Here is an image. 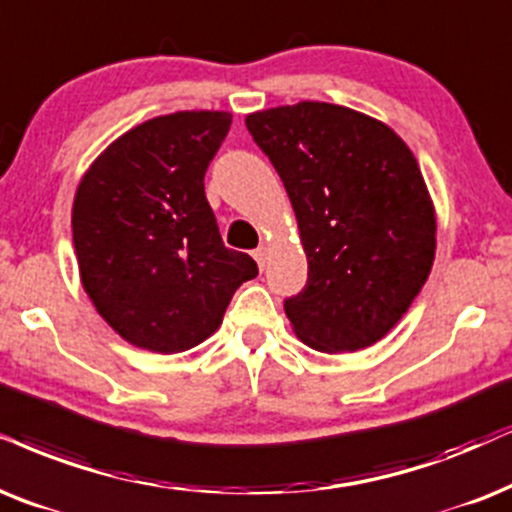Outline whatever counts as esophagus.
Segmentation results:
<instances>
[{
  "instance_id": "1",
  "label": "esophagus",
  "mask_w": 512,
  "mask_h": 512,
  "mask_svg": "<svg viewBox=\"0 0 512 512\" xmlns=\"http://www.w3.org/2000/svg\"><path fill=\"white\" fill-rule=\"evenodd\" d=\"M267 255H269V250L264 248V245H262V248H257L255 252H252V257H255L257 267H260V269H264V264H267Z\"/></svg>"
}]
</instances>
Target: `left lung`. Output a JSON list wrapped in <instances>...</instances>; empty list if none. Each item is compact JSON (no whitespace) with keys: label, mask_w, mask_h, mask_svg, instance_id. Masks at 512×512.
<instances>
[{"label":"left lung","mask_w":512,"mask_h":512,"mask_svg":"<svg viewBox=\"0 0 512 512\" xmlns=\"http://www.w3.org/2000/svg\"><path fill=\"white\" fill-rule=\"evenodd\" d=\"M245 125L286 186L307 255V286L286 300L295 335L326 354L375 345L435 262V203L411 148L385 122L326 101Z\"/></svg>","instance_id":"left-lung-1"}]
</instances>
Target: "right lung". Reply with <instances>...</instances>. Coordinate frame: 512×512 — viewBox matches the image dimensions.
Returning a JSON list of instances; mask_svg holds the SVG:
<instances>
[{"instance_id": "right-lung-1", "label": "right lung", "mask_w": 512, "mask_h": 512, "mask_svg": "<svg viewBox=\"0 0 512 512\" xmlns=\"http://www.w3.org/2000/svg\"><path fill=\"white\" fill-rule=\"evenodd\" d=\"M229 127V111L146 120L103 148L77 184L82 288L129 345L158 354L200 345L257 276L250 255L222 243L205 198V170Z\"/></svg>"}]
</instances>
